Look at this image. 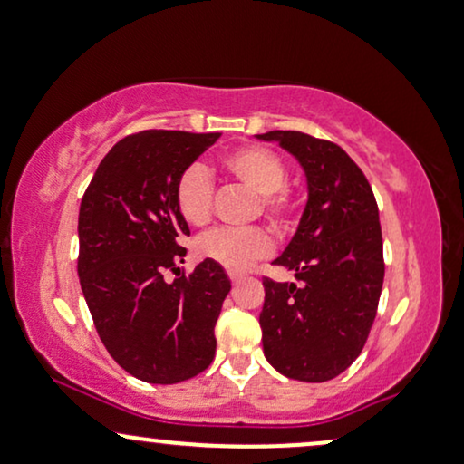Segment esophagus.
<instances>
[{"instance_id": "obj_1", "label": "esophagus", "mask_w": 464, "mask_h": 464, "mask_svg": "<svg viewBox=\"0 0 464 464\" xmlns=\"http://www.w3.org/2000/svg\"><path fill=\"white\" fill-rule=\"evenodd\" d=\"M227 276H230V281H232V285H237L240 279H243V275L240 273H227Z\"/></svg>"}]
</instances>
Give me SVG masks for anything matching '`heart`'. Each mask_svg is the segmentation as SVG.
<instances>
[{
	"mask_svg": "<svg viewBox=\"0 0 464 464\" xmlns=\"http://www.w3.org/2000/svg\"><path fill=\"white\" fill-rule=\"evenodd\" d=\"M221 168L245 188L257 194V213L281 237L296 227L300 215L298 191L287 183V164L279 153L264 144H243L221 160ZM215 185L210 172L200 164H191L174 180V204L179 215L191 226L207 224L213 215ZM273 240L262 227H213L196 240V254L218 262L227 270H245L270 256Z\"/></svg>",
	"mask_w": 464,
	"mask_h": 464,
	"instance_id": "b5f03b06",
	"label": "heart"
}]
</instances>
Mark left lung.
<instances>
[{
  "label": "left lung",
  "instance_id": "1",
  "mask_svg": "<svg viewBox=\"0 0 464 464\" xmlns=\"http://www.w3.org/2000/svg\"><path fill=\"white\" fill-rule=\"evenodd\" d=\"M303 164L309 202L292 243L273 264L296 284L264 276V356L281 375L322 383L350 369L377 315L383 240L371 183L339 144L292 130L257 134Z\"/></svg>",
  "mask_w": 464,
  "mask_h": 464
}]
</instances>
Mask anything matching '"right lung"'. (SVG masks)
Returning a JSON list of instances; mask_svg holds the SVG:
<instances>
[{"instance_id": "1", "label": "right lung", "mask_w": 464, "mask_h": 464, "mask_svg": "<svg viewBox=\"0 0 464 464\" xmlns=\"http://www.w3.org/2000/svg\"><path fill=\"white\" fill-rule=\"evenodd\" d=\"M219 131L144 130L100 161L78 213V279L95 330L121 369L149 383H179L213 362L215 324L230 292L218 262L180 273L189 237L174 180ZM174 272L172 285L165 273Z\"/></svg>"}]
</instances>
